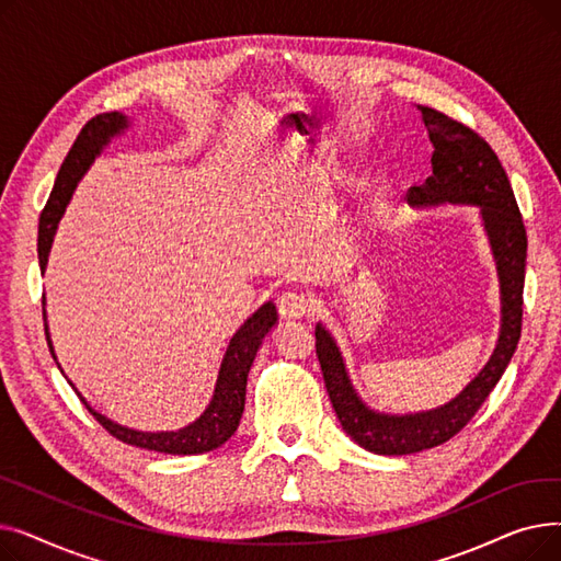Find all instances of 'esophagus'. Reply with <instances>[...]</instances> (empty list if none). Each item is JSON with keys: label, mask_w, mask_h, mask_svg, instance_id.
<instances>
[{"label": "esophagus", "mask_w": 561, "mask_h": 561, "mask_svg": "<svg viewBox=\"0 0 561 561\" xmlns=\"http://www.w3.org/2000/svg\"><path fill=\"white\" fill-rule=\"evenodd\" d=\"M277 309L284 320H300L313 311V302L305 293L288 290L277 300Z\"/></svg>", "instance_id": "34e87169"}]
</instances>
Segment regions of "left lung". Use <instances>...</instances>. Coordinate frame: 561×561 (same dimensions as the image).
Segmentation results:
<instances>
[{
    "mask_svg": "<svg viewBox=\"0 0 561 561\" xmlns=\"http://www.w3.org/2000/svg\"><path fill=\"white\" fill-rule=\"evenodd\" d=\"M434 145L432 174L409 188L416 209L440 204L478 206L500 282V332L484 368L450 402L419 414H385L370 409L345 368L341 347L330 330L316 322V355L343 432L375 455H414L446 444L489 398L510 366L520 339L527 236L503 163L484 138L453 117L419 106Z\"/></svg>",
    "mask_w": 561,
    "mask_h": 561,
    "instance_id": "obj_1",
    "label": "left lung"
}]
</instances>
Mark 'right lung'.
Instances as JSON below:
<instances>
[{"label": "right lung", "mask_w": 561, "mask_h": 561, "mask_svg": "<svg viewBox=\"0 0 561 561\" xmlns=\"http://www.w3.org/2000/svg\"><path fill=\"white\" fill-rule=\"evenodd\" d=\"M129 129V117L121 111H111V113H100L93 121H88L83 129L79 131L75 145L70 147V152L56 174V182L51 188V195L45 204V209L41 214V227H38V261H41V273L45 275L47 268V259L49 250L54 243V233L58 229V222L64 218L66 206L81 182V176L88 172V168L93 165V161L102 154L104 147L111 142V138L125 134ZM45 305V300H43ZM47 320V311H43ZM277 325V309L273 302H265L261 309L252 313V318L245 320V325L236 332L227 345V352L222 357L218 379H216V389L214 396L206 404L202 414L188 423L186 427L180 430H165V432H142V430H131L121 423H113L106 419L100 411H95L91 404L85 402V398L77 391L85 409L98 419V423L113 434L115 438H121L123 444L145 448V450H154V453H165V455H202L220 448L222 444L231 438V434L239 430L243 409H245V387H248V373L252 368V362L256 357V350L261 347L263 339L268 336V332ZM45 334H47V345L51 357L56 362V352L49 339V328L45 322ZM56 366L61 368V364L56 362ZM64 373V370H61Z\"/></svg>", "instance_id": "obj_1"}]
</instances>
